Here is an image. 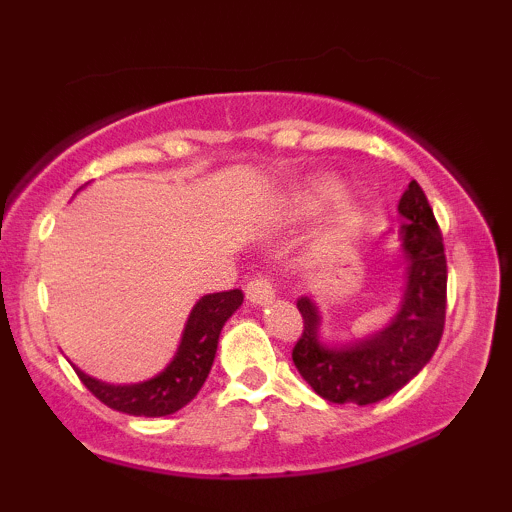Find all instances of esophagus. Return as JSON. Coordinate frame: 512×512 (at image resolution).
<instances>
[{"instance_id": "1", "label": "esophagus", "mask_w": 512, "mask_h": 512, "mask_svg": "<svg viewBox=\"0 0 512 512\" xmlns=\"http://www.w3.org/2000/svg\"><path fill=\"white\" fill-rule=\"evenodd\" d=\"M245 296H248V301L255 303V305L269 303L274 298L272 281L264 279V276H255V279H252L250 284L245 286Z\"/></svg>"}]
</instances>
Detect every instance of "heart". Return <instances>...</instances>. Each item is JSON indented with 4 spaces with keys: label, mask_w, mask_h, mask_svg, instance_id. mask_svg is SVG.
I'll return each instance as SVG.
<instances>
[{
    "label": "heart",
    "mask_w": 512,
    "mask_h": 512,
    "mask_svg": "<svg viewBox=\"0 0 512 512\" xmlns=\"http://www.w3.org/2000/svg\"><path fill=\"white\" fill-rule=\"evenodd\" d=\"M337 195V190H334V185H320L317 190L313 192L315 199H325V197H334Z\"/></svg>",
    "instance_id": "b5f03b06"
}]
</instances>
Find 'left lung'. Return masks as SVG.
<instances>
[{"label":"left lung","mask_w":512,"mask_h":512,"mask_svg":"<svg viewBox=\"0 0 512 512\" xmlns=\"http://www.w3.org/2000/svg\"><path fill=\"white\" fill-rule=\"evenodd\" d=\"M404 216L402 250L407 260V289L390 325L361 342L322 346L320 315L308 296L298 298L303 334L293 346V366L320 397L334 404H373L404 387L431 361L445 327L448 262L431 204L411 180L399 199Z\"/></svg>","instance_id":"left-lung-1"}]
</instances>
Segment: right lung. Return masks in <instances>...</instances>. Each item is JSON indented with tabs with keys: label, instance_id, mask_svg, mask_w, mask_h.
Here are the masks:
<instances>
[{
	"label": "right lung",
	"instance_id": "add662e5",
	"mask_svg": "<svg viewBox=\"0 0 512 512\" xmlns=\"http://www.w3.org/2000/svg\"><path fill=\"white\" fill-rule=\"evenodd\" d=\"M240 303H243V291L240 289L209 293V296L199 298L190 317H187L178 354L156 378L137 385H108L91 378L79 368H74L76 375L93 397L101 399L105 407L122 411V414H175L202 390L211 363H214L221 327L240 308Z\"/></svg>",
	"mask_w": 512,
	"mask_h": 512
}]
</instances>
